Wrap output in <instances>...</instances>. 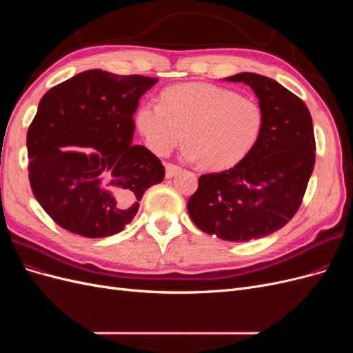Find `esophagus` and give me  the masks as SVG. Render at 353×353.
Wrapping results in <instances>:
<instances>
[{
	"instance_id": "esophagus-1",
	"label": "esophagus",
	"mask_w": 353,
	"mask_h": 353,
	"mask_svg": "<svg viewBox=\"0 0 353 353\" xmlns=\"http://www.w3.org/2000/svg\"><path fill=\"white\" fill-rule=\"evenodd\" d=\"M165 168H166V178H168V179H169V178H174L176 174L181 172V168L176 166V165H174V163H166Z\"/></svg>"
}]
</instances>
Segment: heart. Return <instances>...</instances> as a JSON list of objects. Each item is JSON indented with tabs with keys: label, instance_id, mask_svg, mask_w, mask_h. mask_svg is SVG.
I'll return each instance as SVG.
<instances>
[{
	"label": "heart",
	"instance_id": "obj_1",
	"mask_svg": "<svg viewBox=\"0 0 353 353\" xmlns=\"http://www.w3.org/2000/svg\"><path fill=\"white\" fill-rule=\"evenodd\" d=\"M262 122L254 100L212 83L168 88L160 104L144 103L135 114L138 131L156 154H169L185 134L188 159L212 170L241 162L258 141Z\"/></svg>",
	"mask_w": 353,
	"mask_h": 353
}]
</instances>
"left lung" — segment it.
I'll use <instances>...</instances> for the list:
<instances>
[{
    "instance_id": "8db88e82",
    "label": "left lung",
    "mask_w": 353,
    "mask_h": 353,
    "mask_svg": "<svg viewBox=\"0 0 353 353\" xmlns=\"http://www.w3.org/2000/svg\"><path fill=\"white\" fill-rule=\"evenodd\" d=\"M253 90L262 131L236 166L199 178L188 200L194 225L227 241H249L279 231L301 206L315 165L312 117L306 104L276 81L243 72L223 78Z\"/></svg>"
}]
</instances>
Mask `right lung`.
<instances>
[{
    "mask_svg": "<svg viewBox=\"0 0 353 353\" xmlns=\"http://www.w3.org/2000/svg\"><path fill=\"white\" fill-rule=\"evenodd\" d=\"M157 81L92 69L41 99L26 137L29 183L57 225L88 239L114 236L145 190L162 183V162L132 144L138 100Z\"/></svg>",
    "mask_w": 353,
    "mask_h": 353,
    "instance_id": "right-lung-1",
    "label": "right lung"
}]
</instances>
